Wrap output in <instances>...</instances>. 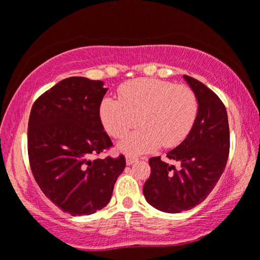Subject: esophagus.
Listing matches in <instances>:
<instances>
[{"instance_id":"esophagus-1","label":"esophagus","mask_w":260,"mask_h":260,"mask_svg":"<svg viewBox=\"0 0 260 260\" xmlns=\"http://www.w3.org/2000/svg\"><path fill=\"white\" fill-rule=\"evenodd\" d=\"M125 161H126V165L127 166H131V165H134V163L137 161V158L136 157H133V156H126Z\"/></svg>"}]
</instances>
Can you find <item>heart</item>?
<instances>
[{"instance_id": "obj_1", "label": "heart", "mask_w": 260, "mask_h": 260, "mask_svg": "<svg viewBox=\"0 0 260 260\" xmlns=\"http://www.w3.org/2000/svg\"><path fill=\"white\" fill-rule=\"evenodd\" d=\"M197 115L198 99L189 87L159 79L130 81L119 90V101L104 98L99 106L103 125L112 137L122 138L140 124L118 144L120 151L134 156L179 144Z\"/></svg>"}]
</instances>
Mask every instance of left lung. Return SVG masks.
<instances>
[{"label":"left lung","mask_w":260,"mask_h":260,"mask_svg":"<svg viewBox=\"0 0 260 260\" xmlns=\"http://www.w3.org/2000/svg\"><path fill=\"white\" fill-rule=\"evenodd\" d=\"M198 99V115L189 134L167 154L180 169L151 157L150 177L143 194L148 204L166 213H181L208 197L225 170L230 152V126L225 105L200 81L183 76Z\"/></svg>","instance_id":"8db88e82"}]
</instances>
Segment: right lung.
I'll return each mask as SVG.
<instances>
[{"label":"right lung","mask_w":260,"mask_h":260,"mask_svg":"<svg viewBox=\"0 0 260 260\" xmlns=\"http://www.w3.org/2000/svg\"><path fill=\"white\" fill-rule=\"evenodd\" d=\"M108 88L101 80L66 78L40 95L28 122V156L46 197L69 214L104 208L125 168V157L92 159L112 145L99 106Z\"/></svg>","instance_id":"right-lung-1"}]
</instances>
